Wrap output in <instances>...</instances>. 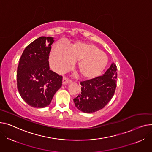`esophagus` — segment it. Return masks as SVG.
<instances>
[{
    "label": "esophagus",
    "instance_id": "1",
    "mask_svg": "<svg viewBox=\"0 0 152 152\" xmlns=\"http://www.w3.org/2000/svg\"><path fill=\"white\" fill-rule=\"evenodd\" d=\"M71 82H72V80L68 79L66 77H64L63 78H62V85H66V83H70Z\"/></svg>",
    "mask_w": 152,
    "mask_h": 152
}]
</instances>
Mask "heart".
Segmentation results:
<instances>
[{
	"mask_svg": "<svg viewBox=\"0 0 152 152\" xmlns=\"http://www.w3.org/2000/svg\"><path fill=\"white\" fill-rule=\"evenodd\" d=\"M72 60L77 61V70L86 79L99 76L108 62L105 53L90 43L75 41L69 44L66 48L58 43L53 46L50 61L56 72L61 73L69 69Z\"/></svg>",
	"mask_w": 152,
	"mask_h": 152,
	"instance_id": "heart-1",
	"label": "heart"
}]
</instances>
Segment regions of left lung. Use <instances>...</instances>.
<instances>
[{"label":"left lung","instance_id":"1","mask_svg":"<svg viewBox=\"0 0 152 152\" xmlns=\"http://www.w3.org/2000/svg\"><path fill=\"white\" fill-rule=\"evenodd\" d=\"M117 78V66L112 63L102 76L80 82L81 93L74 99L76 107L85 113L103 109L115 93Z\"/></svg>","mask_w":152,"mask_h":152}]
</instances>
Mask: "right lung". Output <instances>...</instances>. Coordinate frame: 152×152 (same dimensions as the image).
Segmentation results:
<instances>
[{"mask_svg":"<svg viewBox=\"0 0 152 152\" xmlns=\"http://www.w3.org/2000/svg\"><path fill=\"white\" fill-rule=\"evenodd\" d=\"M54 39L40 37L24 49L17 69V88L22 99L35 108L50 103L62 86V77L49 67V54Z\"/></svg>","mask_w":152,"mask_h":152,"instance_id":"1","label":"right lung"}]
</instances>
